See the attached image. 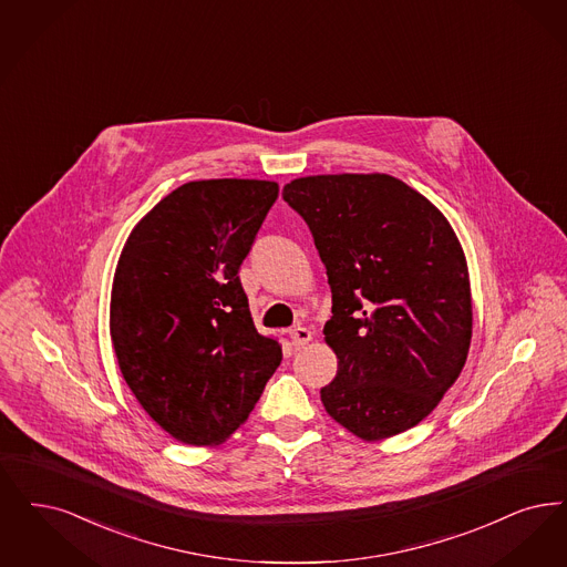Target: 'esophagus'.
Listing matches in <instances>:
<instances>
[{
    "label": "esophagus",
    "mask_w": 567,
    "mask_h": 567,
    "mask_svg": "<svg viewBox=\"0 0 567 567\" xmlns=\"http://www.w3.org/2000/svg\"><path fill=\"white\" fill-rule=\"evenodd\" d=\"M289 336H291L295 348H301V346H306L308 341L312 340V331L306 329V327H301V324L293 327V329L289 331Z\"/></svg>",
    "instance_id": "1"
}]
</instances>
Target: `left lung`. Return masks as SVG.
Wrapping results in <instances>:
<instances>
[{"label": "left lung", "instance_id": "8db88e82", "mask_svg": "<svg viewBox=\"0 0 567 567\" xmlns=\"http://www.w3.org/2000/svg\"><path fill=\"white\" fill-rule=\"evenodd\" d=\"M282 198L308 224L331 287L322 333L338 375L327 413L364 441L420 424L457 380L473 338L464 250L443 213L390 175H317Z\"/></svg>", "mask_w": 567, "mask_h": 567}]
</instances>
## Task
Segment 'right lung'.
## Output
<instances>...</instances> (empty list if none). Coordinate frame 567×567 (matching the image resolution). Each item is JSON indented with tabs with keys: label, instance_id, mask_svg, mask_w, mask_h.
Masks as SVG:
<instances>
[{
	"label": "right lung",
	"instance_id": "1",
	"mask_svg": "<svg viewBox=\"0 0 567 567\" xmlns=\"http://www.w3.org/2000/svg\"><path fill=\"white\" fill-rule=\"evenodd\" d=\"M278 183L189 182L131 231L112 289L120 371L159 429L187 445L224 443L249 417L280 343L257 333L238 270Z\"/></svg>",
	"mask_w": 567,
	"mask_h": 567
}]
</instances>
